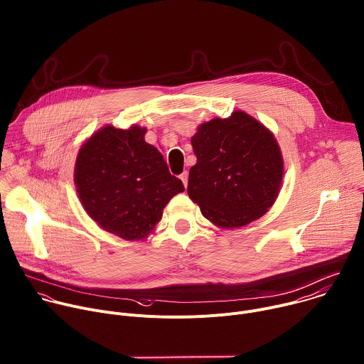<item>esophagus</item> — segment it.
Returning <instances> with one entry per match:
<instances>
[{
  "instance_id": "1",
  "label": "esophagus",
  "mask_w": 364,
  "mask_h": 364,
  "mask_svg": "<svg viewBox=\"0 0 364 364\" xmlns=\"http://www.w3.org/2000/svg\"><path fill=\"white\" fill-rule=\"evenodd\" d=\"M179 178H181V181H182V183H183V186H185V188H186V186H188V172H186V171H185V172H182V173H181V176H179Z\"/></svg>"
}]
</instances>
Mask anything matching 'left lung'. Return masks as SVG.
<instances>
[{
	"label": "left lung",
	"mask_w": 364,
	"mask_h": 364,
	"mask_svg": "<svg viewBox=\"0 0 364 364\" xmlns=\"http://www.w3.org/2000/svg\"><path fill=\"white\" fill-rule=\"evenodd\" d=\"M191 143L196 164L188 195L215 227H245L274 205L284 159L274 133L259 120L235 110L199 124Z\"/></svg>",
	"instance_id": "8db88e82"
}]
</instances>
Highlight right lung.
I'll return each instance as SVG.
<instances>
[{"label": "right lung", "instance_id": "right-lung-1", "mask_svg": "<svg viewBox=\"0 0 364 364\" xmlns=\"http://www.w3.org/2000/svg\"><path fill=\"white\" fill-rule=\"evenodd\" d=\"M144 134L146 127L137 124H106L85 140L75 164L85 210L103 231L126 241H144L154 234L164 208L185 191Z\"/></svg>", "mask_w": 364, "mask_h": 364}]
</instances>
